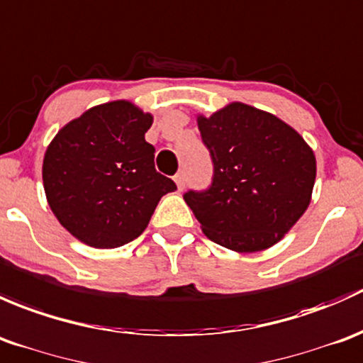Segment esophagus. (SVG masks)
Returning <instances> with one entry per match:
<instances>
[{
    "mask_svg": "<svg viewBox=\"0 0 363 363\" xmlns=\"http://www.w3.org/2000/svg\"><path fill=\"white\" fill-rule=\"evenodd\" d=\"M174 182H177V186H178V190H183V189H185V183H186L185 173H178L177 177H174Z\"/></svg>",
    "mask_w": 363,
    "mask_h": 363,
    "instance_id": "34e87169",
    "label": "esophagus"
}]
</instances>
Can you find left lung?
I'll use <instances>...</instances> for the list:
<instances>
[{
    "label": "left lung",
    "instance_id": "8db88e82",
    "mask_svg": "<svg viewBox=\"0 0 363 363\" xmlns=\"http://www.w3.org/2000/svg\"><path fill=\"white\" fill-rule=\"evenodd\" d=\"M197 125L211 157V185L186 190L183 199L203 233L241 253L278 242L311 201V148L278 117L242 103L199 117Z\"/></svg>",
    "mask_w": 363,
    "mask_h": 363
}]
</instances>
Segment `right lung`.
I'll return each mask as SVG.
<instances>
[{"instance_id":"right-lung-1","label":"right lung","mask_w":363,"mask_h":363,"mask_svg":"<svg viewBox=\"0 0 363 363\" xmlns=\"http://www.w3.org/2000/svg\"><path fill=\"white\" fill-rule=\"evenodd\" d=\"M152 115L127 101L91 108L62 127L43 159V185L61 225L94 248H118L147 229L177 183L157 173L145 141Z\"/></svg>"}]
</instances>
